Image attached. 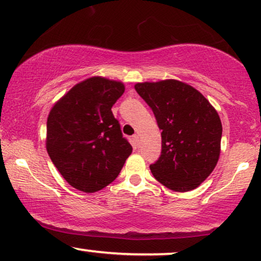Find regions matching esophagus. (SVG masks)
Returning <instances> with one entry per match:
<instances>
[{"label": "esophagus", "mask_w": 261, "mask_h": 261, "mask_svg": "<svg viewBox=\"0 0 261 261\" xmlns=\"http://www.w3.org/2000/svg\"><path fill=\"white\" fill-rule=\"evenodd\" d=\"M133 142H134V145H137V146H139V144H140V137H139L138 134L133 135Z\"/></svg>", "instance_id": "34e87169"}]
</instances>
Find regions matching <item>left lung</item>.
Listing matches in <instances>:
<instances>
[{"label":"left lung","instance_id":"1","mask_svg":"<svg viewBox=\"0 0 261 261\" xmlns=\"http://www.w3.org/2000/svg\"><path fill=\"white\" fill-rule=\"evenodd\" d=\"M135 90L162 129V154L149 165L152 174L173 191L194 190L219 160L222 137L219 114L201 92L176 80L138 83Z\"/></svg>","mask_w":261,"mask_h":261}]
</instances>
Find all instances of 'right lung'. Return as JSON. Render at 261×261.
Masks as SVG:
<instances>
[{
	"label": "right lung",
	"mask_w": 261,
	"mask_h": 261,
	"mask_svg": "<svg viewBox=\"0 0 261 261\" xmlns=\"http://www.w3.org/2000/svg\"><path fill=\"white\" fill-rule=\"evenodd\" d=\"M123 92L121 82L91 77L74 85L49 112L47 153L77 190L96 192L106 188L133 151L112 112Z\"/></svg>",
	"instance_id": "obj_1"
}]
</instances>
